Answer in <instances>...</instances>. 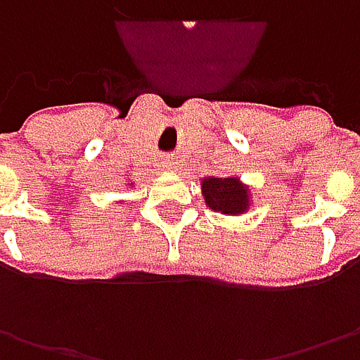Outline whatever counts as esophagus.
Masks as SVG:
<instances>
[{"mask_svg":"<svg viewBox=\"0 0 360 360\" xmlns=\"http://www.w3.org/2000/svg\"><path fill=\"white\" fill-rule=\"evenodd\" d=\"M174 164H176L174 160H166V168H174Z\"/></svg>","mask_w":360,"mask_h":360,"instance_id":"34e87169","label":"esophagus"}]
</instances>
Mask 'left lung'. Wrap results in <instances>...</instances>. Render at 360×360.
<instances>
[{"label": "left lung", "mask_w": 360, "mask_h": 360, "mask_svg": "<svg viewBox=\"0 0 360 360\" xmlns=\"http://www.w3.org/2000/svg\"><path fill=\"white\" fill-rule=\"evenodd\" d=\"M202 194L214 212L236 216L248 208V190L238 178H204Z\"/></svg>", "instance_id": "8db88e82"}]
</instances>
